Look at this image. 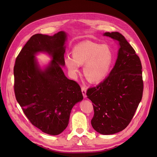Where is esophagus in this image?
<instances>
[{
    "label": "esophagus",
    "mask_w": 157,
    "mask_h": 157,
    "mask_svg": "<svg viewBox=\"0 0 157 157\" xmlns=\"http://www.w3.org/2000/svg\"><path fill=\"white\" fill-rule=\"evenodd\" d=\"M81 90H82V93L84 98H86V88L84 86H82Z\"/></svg>",
    "instance_id": "esophagus-1"
}]
</instances>
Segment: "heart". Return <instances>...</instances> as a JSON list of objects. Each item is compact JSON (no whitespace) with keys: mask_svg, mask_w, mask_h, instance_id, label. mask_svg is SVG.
I'll list each match as a JSON object with an SVG mask.
<instances>
[{"mask_svg":"<svg viewBox=\"0 0 157 157\" xmlns=\"http://www.w3.org/2000/svg\"><path fill=\"white\" fill-rule=\"evenodd\" d=\"M73 57H65V64L73 77H77L80 65H84V74L91 82H96L105 78L109 73L115 59L111 47L107 44L84 41L75 45Z\"/></svg>","mask_w":157,"mask_h":157,"instance_id":"heart-1","label":"heart"}]
</instances>
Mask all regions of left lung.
Listing matches in <instances>:
<instances>
[{"instance_id":"1","label":"left lung","mask_w":157,"mask_h":157,"mask_svg":"<svg viewBox=\"0 0 157 157\" xmlns=\"http://www.w3.org/2000/svg\"><path fill=\"white\" fill-rule=\"evenodd\" d=\"M103 35L118 42L117 59L108 77L88 88L86 95L93 103V128L101 134L111 135L129 124L141 100L144 82L140 59L124 36L118 32Z\"/></svg>"}]
</instances>
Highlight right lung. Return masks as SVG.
I'll list each match as a JSON object with an SVG mask.
<instances>
[{"mask_svg":"<svg viewBox=\"0 0 157 157\" xmlns=\"http://www.w3.org/2000/svg\"><path fill=\"white\" fill-rule=\"evenodd\" d=\"M66 40L64 31L53 36L33 35L18 54L13 68L17 101L33 125L52 136L67 128L71 109L83 99L78 83L66 77L61 67L65 65ZM39 52L52 58L44 69L35 58Z\"/></svg>","mask_w":157,"mask_h":157,"instance_id":"1","label":"right lung"}]
</instances>
